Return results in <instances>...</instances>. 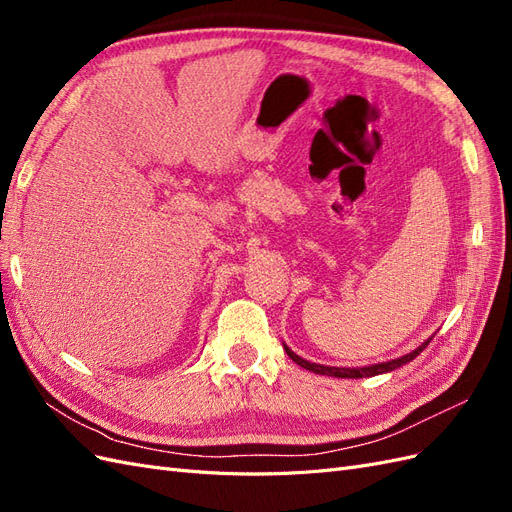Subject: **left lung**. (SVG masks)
<instances>
[{
    "instance_id": "obj_1",
    "label": "left lung",
    "mask_w": 512,
    "mask_h": 512,
    "mask_svg": "<svg viewBox=\"0 0 512 512\" xmlns=\"http://www.w3.org/2000/svg\"><path fill=\"white\" fill-rule=\"evenodd\" d=\"M429 342H431V339H427V342H425L423 346H418L414 352H410V354H406V356H399V359L386 361V363H378V365H369V367H356V369H346V367H329V365L309 363V361L301 359L299 354H294V352H292L288 346H284V350H286V354L290 356V359H292L294 363L301 365V367H305V369H309V371H314V374L335 376V378H365V376H378V374H386V371H393V369H397V367H401V365L410 363L412 359H416V356L421 354V352L427 348V344H429Z\"/></svg>"
}]
</instances>
